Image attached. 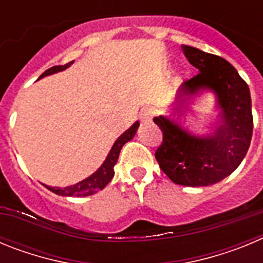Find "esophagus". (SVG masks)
I'll return each mask as SVG.
<instances>
[{"instance_id":"34e87169","label":"esophagus","mask_w":263,"mask_h":263,"mask_svg":"<svg viewBox=\"0 0 263 263\" xmlns=\"http://www.w3.org/2000/svg\"><path fill=\"white\" fill-rule=\"evenodd\" d=\"M153 116H154V110L150 106L143 108L142 110L139 111V120L142 121V122H150L153 120Z\"/></svg>"}]
</instances>
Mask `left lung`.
<instances>
[{
  "label": "left lung",
  "mask_w": 263,
  "mask_h": 263,
  "mask_svg": "<svg viewBox=\"0 0 263 263\" xmlns=\"http://www.w3.org/2000/svg\"><path fill=\"white\" fill-rule=\"evenodd\" d=\"M182 48L199 73L180 85L176 101L179 106H184L200 90H212L221 111L220 125L210 136H195L175 120L155 117L154 122L163 133L155 158L174 183L203 187L231 175L249 150L253 134L252 99L249 87L231 63L191 46Z\"/></svg>",
  "instance_id": "obj_1"
}]
</instances>
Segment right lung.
Segmentation results:
<instances>
[{
	"label": "right lung",
	"mask_w": 263,
	"mask_h": 263,
	"mask_svg": "<svg viewBox=\"0 0 263 263\" xmlns=\"http://www.w3.org/2000/svg\"><path fill=\"white\" fill-rule=\"evenodd\" d=\"M72 63H73V60L67 63V64H64V66L51 67L47 71L43 72V73L39 76V79L45 78V76L48 75H52V73H57V72L59 71H63V69H66L67 67L71 66ZM138 126L139 122L137 121V122H134L124 134H121V136L118 137L117 141L115 142V145L111 146L110 152H109L105 162H104V163L101 164V167L97 170L96 173L92 174L89 178L84 179V180H81V182L76 183V184L73 185H69V187L66 188H53L48 187V185H46V187H47L51 192H53V194L62 195V196H89V195H93L96 194L97 191H100V190H103V188L110 182L111 178L115 176V170H113V167L117 163L121 148H122V146H124L125 143L129 142L130 139H133V137L136 136Z\"/></svg>",
	"instance_id": "add662e5"
}]
</instances>
